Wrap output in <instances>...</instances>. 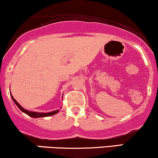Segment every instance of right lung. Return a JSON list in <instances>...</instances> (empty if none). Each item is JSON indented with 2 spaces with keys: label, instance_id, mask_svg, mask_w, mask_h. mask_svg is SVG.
<instances>
[{
  "label": "right lung",
  "instance_id": "obj_1",
  "mask_svg": "<svg viewBox=\"0 0 158 158\" xmlns=\"http://www.w3.org/2000/svg\"><path fill=\"white\" fill-rule=\"evenodd\" d=\"M11 97H12V100L14 101V102L15 103L16 106L19 107V108L20 110H21V111H23V113H25L27 115H29L30 117H33V118H38V117H50V116H52V115H54V114H57L58 112H59V110H53V111H50V112H48V113H39V112H35V111H30V110H27L26 109H24V108H22L21 106H20V104H19V102H17V101L15 100V99H14L13 97L12 96V94H11Z\"/></svg>",
  "mask_w": 158,
  "mask_h": 158
}]
</instances>
